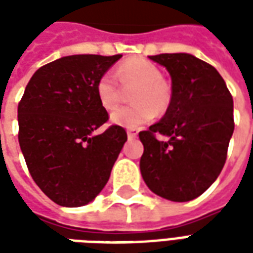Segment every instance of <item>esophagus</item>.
I'll list each match as a JSON object with an SVG mask.
<instances>
[{
  "label": "esophagus",
  "mask_w": 253,
  "mask_h": 253,
  "mask_svg": "<svg viewBox=\"0 0 253 253\" xmlns=\"http://www.w3.org/2000/svg\"><path fill=\"white\" fill-rule=\"evenodd\" d=\"M138 135V130H135V128H130V130H127V137L130 138H135Z\"/></svg>",
  "instance_id": "obj_1"
}]
</instances>
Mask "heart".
Listing matches in <instances>:
<instances>
[{
    "label": "heart",
    "mask_w": 253,
    "mask_h": 253,
    "mask_svg": "<svg viewBox=\"0 0 253 253\" xmlns=\"http://www.w3.org/2000/svg\"><path fill=\"white\" fill-rule=\"evenodd\" d=\"M116 77L123 85L137 84V88L132 93L135 104L116 108L111 114L112 123L125 128H138L153 121L156 111L164 112L169 107L172 94L169 86L161 80V70L148 59L134 58L122 63L116 76L105 72L97 80L96 96L105 110L115 108L121 101V86Z\"/></svg>",
    "instance_id": "obj_1"
}]
</instances>
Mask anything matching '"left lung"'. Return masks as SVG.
Wrapping results in <instances>:
<instances>
[{"instance_id": "1", "label": "left lung", "mask_w": 253, "mask_h": 253, "mask_svg": "<svg viewBox=\"0 0 253 253\" xmlns=\"http://www.w3.org/2000/svg\"><path fill=\"white\" fill-rule=\"evenodd\" d=\"M172 78V99L164 118L139 132V161L146 186L172 202H188L215 181L234 130L233 97L215 67L191 54L149 57ZM157 135L169 138L158 139Z\"/></svg>"}]
</instances>
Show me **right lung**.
<instances>
[{
	"label": "right lung",
	"mask_w": 253,
	"mask_h": 253,
	"mask_svg": "<svg viewBox=\"0 0 253 253\" xmlns=\"http://www.w3.org/2000/svg\"><path fill=\"white\" fill-rule=\"evenodd\" d=\"M121 54L70 55L39 67L17 108L19 143L32 179L59 206L93 201L110 179L127 141L123 127L108 122L96 83Z\"/></svg>",
	"instance_id": "add662e5"
}]
</instances>
